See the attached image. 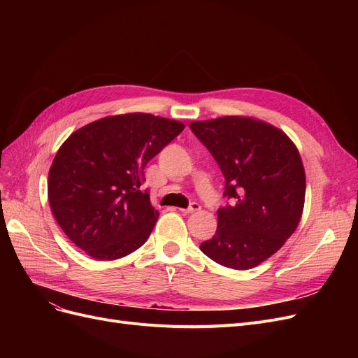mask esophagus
<instances>
[{
    "instance_id": "1",
    "label": "esophagus",
    "mask_w": 358,
    "mask_h": 358,
    "mask_svg": "<svg viewBox=\"0 0 358 358\" xmlns=\"http://www.w3.org/2000/svg\"><path fill=\"white\" fill-rule=\"evenodd\" d=\"M200 209H201V206L199 203H191L189 208L180 209V212H183V213H194V212H199Z\"/></svg>"
}]
</instances>
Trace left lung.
Listing matches in <instances>:
<instances>
[{"label": "left lung", "instance_id": "left-lung-1", "mask_svg": "<svg viewBox=\"0 0 358 358\" xmlns=\"http://www.w3.org/2000/svg\"><path fill=\"white\" fill-rule=\"evenodd\" d=\"M225 178L218 227L201 252L221 266L248 270L262 264L296 231L305 206V167L292 140L272 124L222 116L189 124Z\"/></svg>", "mask_w": 358, "mask_h": 358}]
</instances>
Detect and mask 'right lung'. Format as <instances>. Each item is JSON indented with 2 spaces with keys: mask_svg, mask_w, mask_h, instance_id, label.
Masks as SVG:
<instances>
[{
  "mask_svg": "<svg viewBox=\"0 0 358 358\" xmlns=\"http://www.w3.org/2000/svg\"><path fill=\"white\" fill-rule=\"evenodd\" d=\"M185 128L150 113L106 116L76 129L49 170L48 199L69 239L100 262L142 246L158 220L143 169Z\"/></svg>",
  "mask_w": 358,
  "mask_h": 358,
  "instance_id": "obj_1",
  "label": "right lung"
}]
</instances>
